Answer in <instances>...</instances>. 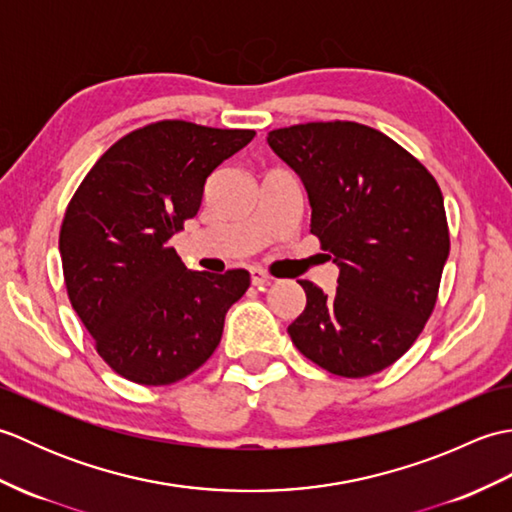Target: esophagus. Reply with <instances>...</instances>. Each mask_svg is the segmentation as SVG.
<instances>
[{
    "mask_svg": "<svg viewBox=\"0 0 512 512\" xmlns=\"http://www.w3.org/2000/svg\"><path fill=\"white\" fill-rule=\"evenodd\" d=\"M250 284L253 286H257V288H262V286H268L270 284V275H266L264 270H259V268H253L250 270Z\"/></svg>",
    "mask_w": 512,
    "mask_h": 512,
    "instance_id": "esophagus-1",
    "label": "esophagus"
}]
</instances>
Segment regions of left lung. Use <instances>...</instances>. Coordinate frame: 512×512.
<instances>
[{
  "mask_svg": "<svg viewBox=\"0 0 512 512\" xmlns=\"http://www.w3.org/2000/svg\"><path fill=\"white\" fill-rule=\"evenodd\" d=\"M268 145L301 178L310 233L339 266L332 295L310 281L288 325L297 350L345 378L396 363L431 317L449 226L436 178L389 136L350 121L275 129Z\"/></svg>",
  "mask_w": 512,
  "mask_h": 512,
  "instance_id": "obj_1",
  "label": "left lung"
}]
</instances>
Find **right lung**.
Wrapping results in <instances>:
<instances>
[{
	"instance_id": "obj_1",
	"label": "right lung",
	"mask_w": 512,
	"mask_h": 512,
	"mask_svg": "<svg viewBox=\"0 0 512 512\" xmlns=\"http://www.w3.org/2000/svg\"><path fill=\"white\" fill-rule=\"evenodd\" d=\"M253 129L162 121L118 140L76 189L59 253L72 308L96 352L138 385L195 372L222 339L246 270L211 275L182 264L171 237L198 215L206 178Z\"/></svg>"
}]
</instances>
